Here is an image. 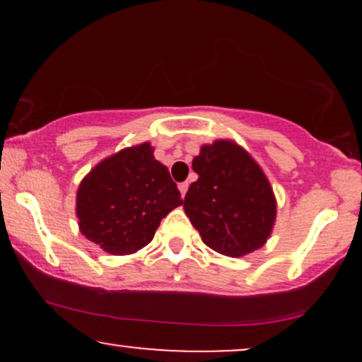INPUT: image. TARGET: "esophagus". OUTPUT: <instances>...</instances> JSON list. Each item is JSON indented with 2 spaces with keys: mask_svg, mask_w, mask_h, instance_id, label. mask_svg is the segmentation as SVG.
Here are the masks:
<instances>
[{
  "mask_svg": "<svg viewBox=\"0 0 362 362\" xmlns=\"http://www.w3.org/2000/svg\"><path fill=\"white\" fill-rule=\"evenodd\" d=\"M187 189H189V184H187V182H182V184H178V190H180L182 197H184V195L187 194Z\"/></svg>",
  "mask_w": 362,
  "mask_h": 362,
  "instance_id": "1",
  "label": "esophagus"
}]
</instances>
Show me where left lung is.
<instances>
[{
	"mask_svg": "<svg viewBox=\"0 0 362 362\" xmlns=\"http://www.w3.org/2000/svg\"><path fill=\"white\" fill-rule=\"evenodd\" d=\"M199 178L185 194L184 211L202 242L226 257L259 250L271 238L277 201L267 175L233 139L202 144L192 160Z\"/></svg>",
	"mask_w": 362,
	"mask_h": 362,
	"instance_id": "8db88e82",
	"label": "left lung"
}]
</instances>
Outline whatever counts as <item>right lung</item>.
<instances>
[{"instance_id": "add662e5", "label": "right lung", "mask_w": 362, "mask_h": 362, "mask_svg": "<svg viewBox=\"0 0 362 362\" xmlns=\"http://www.w3.org/2000/svg\"><path fill=\"white\" fill-rule=\"evenodd\" d=\"M141 143L114 153L86 173L76 192L80 231L112 255H131L151 242L161 219L182 206L168 168Z\"/></svg>"}]
</instances>
